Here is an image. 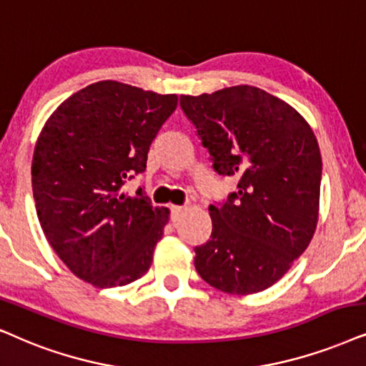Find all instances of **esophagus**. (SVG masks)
Listing matches in <instances>:
<instances>
[{"label": "esophagus", "mask_w": 366, "mask_h": 366, "mask_svg": "<svg viewBox=\"0 0 366 366\" xmlns=\"http://www.w3.org/2000/svg\"><path fill=\"white\" fill-rule=\"evenodd\" d=\"M169 212H172V220L177 222L179 215L184 212V207H178V205H172L169 207Z\"/></svg>", "instance_id": "1"}]
</instances>
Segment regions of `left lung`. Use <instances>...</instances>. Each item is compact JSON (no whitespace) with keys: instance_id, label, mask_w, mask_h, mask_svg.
I'll use <instances>...</instances> for the list:
<instances>
[{"instance_id":"8db88e82","label":"left lung","mask_w":366,"mask_h":366,"mask_svg":"<svg viewBox=\"0 0 366 366\" xmlns=\"http://www.w3.org/2000/svg\"><path fill=\"white\" fill-rule=\"evenodd\" d=\"M179 106L213 169L239 179L208 208L212 235L194 247L197 272L229 294L264 291L315 234L322 172L315 132L296 109L252 85L182 96Z\"/></svg>"}]
</instances>
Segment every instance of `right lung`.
I'll return each instance as SVG.
<instances>
[{
	"label": "right lung",
	"mask_w": 366,
	"mask_h": 366,
	"mask_svg": "<svg viewBox=\"0 0 366 366\" xmlns=\"http://www.w3.org/2000/svg\"><path fill=\"white\" fill-rule=\"evenodd\" d=\"M178 97L102 80L61 102L40 132L31 163L44 234L75 276L106 289L148 272L168 222L127 179L146 169L149 146Z\"/></svg>",
	"instance_id": "right-lung-1"
}]
</instances>
